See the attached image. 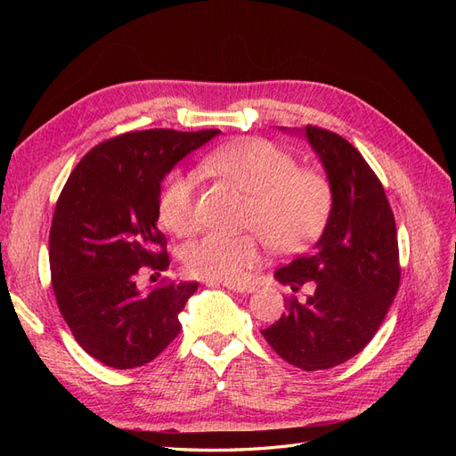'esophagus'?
Returning <instances> with one entry per match:
<instances>
[{"label": "esophagus", "instance_id": "34e87169", "mask_svg": "<svg viewBox=\"0 0 456 456\" xmlns=\"http://www.w3.org/2000/svg\"><path fill=\"white\" fill-rule=\"evenodd\" d=\"M207 285H215V287H218V285H223V287H226V289H230V291H233V293H253L255 291V287L251 285V283H218V281H205Z\"/></svg>", "mask_w": 456, "mask_h": 456}]
</instances>
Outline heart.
I'll return each instance as SVG.
<instances>
[{"label": "heart", "mask_w": 456, "mask_h": 456, "mask_svg": "<svg viewBox=\"0 0 456 456\" xmlns=\"http://www.w3.org/2000/svg\"><path fill=\"white\" fill-rule=\"evenodd\" d=\"M205 167L223 175L249 194L245 226L256 232H209L184 247L186 270L203 280L240 281L253 268L262 243L275 253H300L325 230L335 205L330 178L298 167V159L266 139H249L218 148ZM198 176L176 171L159 196V220L178 236L198 228Z\"/></svg>", "instance_id": "heart-1"}]
</instances>
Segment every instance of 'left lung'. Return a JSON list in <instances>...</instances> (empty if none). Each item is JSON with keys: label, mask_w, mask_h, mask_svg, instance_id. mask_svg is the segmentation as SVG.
<instances>
[{"label": "left lung", "mask_w": 456, "mask_h": 456, "mask_svg": "<svg viewBox=\"0 0 456 456\" xmlns=\"http://www.w3.org/2000/svg\"><path fill=\"white\" fill-rule=\"evenodd\" d=\"M306 136L335 188V205L314 251L275 272L305 302L285 298V312L260 333L281 360L302 370L337 367L377 335L397 295V232L379 176L346 139L306 126Z\"/></svg>", "instance_id": "1"}]
</instances>
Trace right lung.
I'll list each match as a JSON object with an SVG mask.
<instances>
[{
    "label": "right lung",
    "mask_w": 456,
    "mask_h": 456,
    "mask_svg": "<svg viewBox=\"0 0 456 456\" xmlns=\"http://www.w3.org/2000/svg\"><path fill=\"white\" fill-rule=\"evenodd\" d=\"M218 133H121L68 176L49 232L53 293L79 346L108 367H142L181 333L178 314L198 283L161 280L141 291L136 278L169 268L156 226L163 176Z\"/></svg>",
    "instance_id": "right-lung-1"
}]
</instances>
